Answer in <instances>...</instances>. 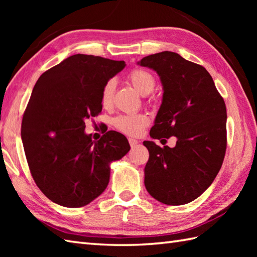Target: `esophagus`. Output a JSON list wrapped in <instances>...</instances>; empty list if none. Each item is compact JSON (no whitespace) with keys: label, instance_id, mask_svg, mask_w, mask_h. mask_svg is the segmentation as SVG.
<instances>
[{"label":"esophagus","instance_id":"obj_1","mask_svg":"<svg viewBox=\"0 0 257 257\" xmlns=\"http://www.w3.org/2000/svg\"><path fill=\"white\" fill-rule=\"evenodd\" d=\"M128 140H129L130 146H132V148H135V147L139 144L138 140H136V139H134V138H129Z\"/></svg>","mask_w":257,"mask_h":257}]
</instances>
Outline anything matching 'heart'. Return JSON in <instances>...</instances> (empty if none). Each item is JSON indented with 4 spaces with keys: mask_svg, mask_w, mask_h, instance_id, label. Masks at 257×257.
<instances>
[{
    "mask_svg": "<svg viewBox=\"0 0 257 257\" xmlns=\"http://www.w3.org/2000/svg\"><path fill=\"white\" fill-rule=\"evenodd\" d=\"M128 78L130 83L138 90L141 95H149L155 89L156 80L150 73L144 69H135L129 74ZM116 89V81L113 79L108 80L103 86L101 92V105L105 108H109L112 103V98ZM149 123V118L144 113H130L121 114L114 118L113 124L120 132L129 136H138Z\"/></svg>",
    "mask_w": 257,
    "mask_h": 257,
    "instance_id": "b5f03b06",
    "label": "heart"
}]
</instances>
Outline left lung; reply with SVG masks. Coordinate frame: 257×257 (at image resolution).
I'll return each instance as SVG.
<instances>
[{"label":"left lung","mask_w":257,"mask_h":257,"mask_svg":"<svg viewBox=\"0 0 257 257\" xmlns=\"http://www.w3.org/2000/svg\"><path fill=\"white\" fill-rule=\"evenodd\" d=\"M137 64L155 70L162 84V102L151 138H177L173 148L144 141L149 151L146 189L161 203L187 204L210 187L222 167L226 150L225 102L209 72L177 53L152 54Z\"/></svg>","instance_id":"left-lung-1"}]
</instances>
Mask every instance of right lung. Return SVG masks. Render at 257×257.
I'll return each mask as SVG.
<instances>
[{
  "instance_id": "1",
  "label": "right lung",
  "mask_w": 257,
  "mask_h": 257,
  "mask_svg": "<svg viewBox=\"0 0 257 257\" xmlns=\"http://www.w3.org/2000/svg\"><path fill=\"white\" fill-rule=\"evenodd\" d=\"M123 61L76 54L41 75L22 120V143L36 185L54 203L85 206L109 183L110 163L130 150L117 132L92 140L85 121L101 111L103 86Z\"/></svg>"
}]
</instances>
